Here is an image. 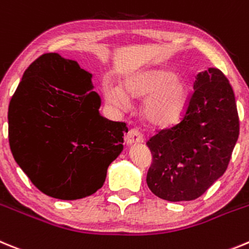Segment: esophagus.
Returning a JSON list of instances; mask_svg holds the SVG:
<instances>
[{
	"mask_svg": "<svg viewBox=\"0 0 249 249\" xmlns=\"http://www.w3.org/2000/svg\"><path fill=\"white\" fill-rule=\"evenodd\" d=\"M125 141H126L127 145L140 144V142H144V136L138 129H130L129 133L126 134Z\"/></svg>",
	"mask_w": 249,
	"mask_h": 249,
	"instance_id": "esophagus-1",
	"label": "esophagus"
}]
</instances>
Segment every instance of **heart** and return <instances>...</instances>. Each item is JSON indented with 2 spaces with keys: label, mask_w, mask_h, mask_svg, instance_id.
<instances>
[{
  "label": "heart",
  "mask_w": 249,
  "mask_h": 249,
  "mask_svg": "<svg viewBox=\"0 0 249 249\" xmlns=\"http://www.w3.org/2000/svg\"><path fill=\"white\" fill-rule=\"evenodd\" d=\"M125 91L133 98H148L144 107L145 118L156 127L172 126L185 110L187 89L185 83L174 77L171 71L160 69L139 71L127 78ZM105 98L118 107L129 104L125 93L118 87H107Z\"/></svg>",
  "instance_id": "heart-1"
}]
</instances>
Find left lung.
<instances>
[{"label":"left lung","mask_w":249,"mask_h":249,"mask_svg":"<svg viewBox=\"0 0 249 249\" xmlns=\"http://www.w3.org/2000/svg\"><path fill=\"white\" fill-rule=\"evenodd\" d=\"M239 135L233 89L217 68L197 74L178 124L147 140L152 162L146 182L166 201H192L218 180Z\"/></svg>","instance_id":"obj_1"}]
</instances>
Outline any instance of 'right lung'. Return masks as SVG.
Wrapping results in <instances>:
<instances>
[{
  "label": "right lung",
  "instance_id": "right-lung-1",
  "mask_svg": "<svg viewBox=\"0 0 249 249\" xmlns=\"http://www.w3.org/2000/svg\"><path fill=\"white\" fill-rule=\"evenodd\" d=\"M91 89V74L75 60L46 53L26 69L11 99V151L47 196H90L122 152L126 124L100 115V97Z\"/></svg>",
  "mask_w": 249,
  "mask_h": 249
}]
</instances>
